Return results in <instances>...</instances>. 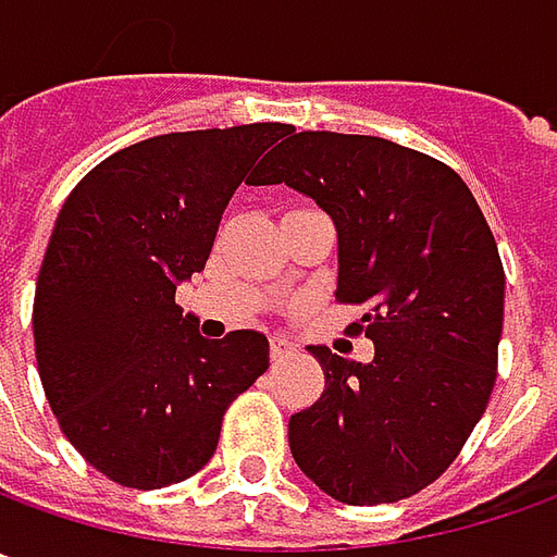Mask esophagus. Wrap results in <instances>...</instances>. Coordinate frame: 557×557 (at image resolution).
Returning a JSON list of instances; mask_svg holds the SVG:
<instances>
[{"label":"esophagus","mask_w":557,"mask_h":557,"mask_svg":"<svg viewBox=\"0 0 557 557\" xmlns=\"http://www.w3.org/2000/svg\"><path fill=\"white\" fill-rule=\"evenodd\" d=\"M289 351H293V345H289L286 338H271V357H274V360H283Z\"/></svg>","instance_id":"obj_1"}]
</instances>
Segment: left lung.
I'll return each mask as SVG.
<instances>
[{
    "label": "left lung",
    "instance_id": "obj_1",
    "mask_svg": "<svg viewBox=\"0 0 557 557\" xmlns=\"http://www.w3.org/2000/svg\"><path fill=\"white\" fill-rule=\"evenodd\" d=\"M252 184H289L333 219L336 301L367 305L351 336L370 363L320 360L326 388L289 419V450L348 506L407 499L437 481L487 410L506 274L490 224L450 165L373 135L286 128Z\"/></svg>",
    "mask_w": 557,
    "mask_h": 557
}]
</instances>
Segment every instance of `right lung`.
<instances>
[{"mask_svg": "<svg viewBox=\"0 0 557 557\" xmlns=\"http://www.w3.org/2000/svg\"><path fill=\"white\" fill-rule=\"evenodd\" d=\"M286 128L147 138L95 165L61 206L33 298L39 379L64 437L123 487L197 474L231 400L268 370V338H202L175 289L206 268L224 206Z\"/></svg>", "mask_w": 557, "mask_h": 557, "instance_id": "add662e5", "label": "right lung"}]
</instances>
